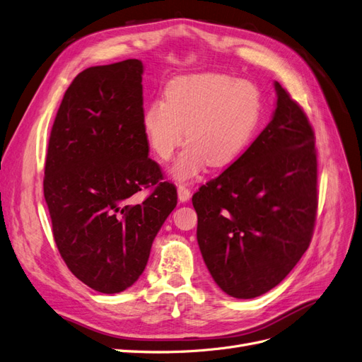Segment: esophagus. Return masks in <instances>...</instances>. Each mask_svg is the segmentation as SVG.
Returning a JSON list of instances; mask_svg holds the SVG:
<instances>
[{
    "label": "esophagus",
    "mask_w": 362,
    "mask_h": 362,
    "mask_svg": "<svg viewBox=\"0 0 362 362\" xmlns=\"http://www.w3.org/2000/svg\"><path fill=\"white\" fill-rule=\"evenodd\" d=\"M177 195L180 202H188L191 197V189L185 187V185H179L177 187Z\"/></svg>",
    "instance_id": "1"
}]
</instances>
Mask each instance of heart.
<instances>
[{
  "mask_svg": "<svg viewBox=\"0 0 362 362\" xmlns=\"http://www.w3.org/2000/svg\"><path fill=\"white\" fill-rule=\"evenodd\" d=\"M261 115V94L247 80L226 74H194L174 78L165 100H153L142 113V130L151 151L168 160L185 139L175 159V180H189L211 163L226 167L249 146Z\"/></svg>",
  "mask_w": 362,
  "mask_h": 362,
  "instance_id": "heart-1",
  "label": "heart"
}]
</instances>
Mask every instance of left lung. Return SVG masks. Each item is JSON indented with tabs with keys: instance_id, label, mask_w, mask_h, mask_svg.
Segmentation results:
<instances>
[{
	"instance_id": "8db88e82",
	"label": "left lung",
	"mask_w": 362,
	"mask_h": 362,
	"mask_svg": "<svg viewBox=\"0 0 362 362\" xmlns=\"http://www.w3.org/2000/svg\"><path fill=\"white\" fill-rule=\"evenodd\" d=\"M273 119L218 177L192 195L197 241L221 290L253 298L281 284L313 240L317 151L311 122L277 83Z\"/></svg>"
}]
</instances>
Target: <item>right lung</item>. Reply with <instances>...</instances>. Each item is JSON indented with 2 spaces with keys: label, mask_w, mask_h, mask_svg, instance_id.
I'll return each mask as SVG.
<instances>
[{
  "label": "right lung",
  "mask_w": 362,
  "mask_h": 362,
  "mask_svg": "<svg viewBox=\"0 0 362 362\" xmlns=\"http://www.w3.org/2000/svg\"><path fill=\"white\" fill-rule=\"evenodd\" d=\"M142 62L90 66L72 80L49 133L44 197L69 272L105 294L127 290L177 204L148 158L142 130ZM150 189L142 202L134 194Z\"/></svg>",
  "instance_id": "add662e5"
}]
</instances>
